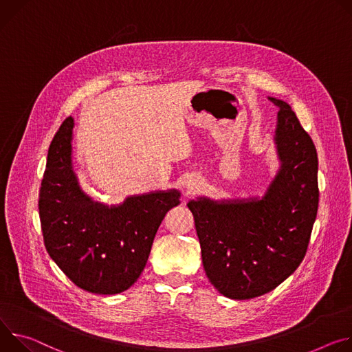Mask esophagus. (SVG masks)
I'll use <instances>...</instances> for the list:
<instances>
[{
    "label": "esophagus",
    "mask_w": 352,
    "mask_h": 352,
    "mask_svg": "<svg viewBox=\"0 0 352 352\" xmlns=\"http://www.w3.org/2000/svg\"><path fill=\"white\" fill-rule=\"evenodd\" d=\"M201 187V180L199 177H188L186 180V188L187 191H196Z\"/></svg>",
    "instance_id": "esophagus-1"
}]
</instances>
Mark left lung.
I'll return each instance as SVG.
<instances>
[{
	"label": "left lung",
	"mask_w": 352,
	"mask_h": 352,
	"mask_svg": "<svg viewBox=\"0 0 352 352\" xmlns=\"http://www.w3.org/2000/svg\"><path fill=\"white\" fill-rule=\"evenodd\" d=\"M278 107L274 144L280 168L263 197L187 203L194 217L206 274L230 299L277 288L306 254L318 206V152L291 106Z\"/></svg>",
	"instance_id": "obj_1"
}]
</instances>
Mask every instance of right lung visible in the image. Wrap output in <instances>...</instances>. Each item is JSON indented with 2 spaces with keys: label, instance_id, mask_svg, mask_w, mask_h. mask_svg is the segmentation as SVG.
Listing matches in <instances>:
<instances>
[{
  "label": "right lung",
  "instance_id": "1",
  "mask_svg": "<svg viewBox=\"0 0 352 352\" xmlns=\"http://www.w3.org/2000/svg\"><path fill=\"white\" fill-rule=\"evenodd\" d=\"M74 119L67 117L47 153L38 194L45 246L64 274L84 291L114 295L141 276L153 238L180 191H151L119 206L94 201L72 166Z\"/></svg>",
  "mask_w": 352,
  "mask_h": 352
}]
</instances>
